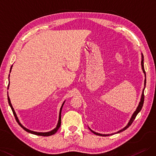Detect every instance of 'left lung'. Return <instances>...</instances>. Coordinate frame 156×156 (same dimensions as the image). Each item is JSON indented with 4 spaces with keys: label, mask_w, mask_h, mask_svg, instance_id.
<instances>
[{
    "label": "left lung",
    "mask_w": 156,
    "mask_h": 156,
    "mask_svg": "<svg viewBox=\"0 0 156 156\" xmlns=\"http://www.w3.org/2000/svg\"><path fill=\"white\" fill-rule=\"evenodd\" d=\"M143 61H144V56H143V54L141 53V67H142L143 71V73H144V76H146V73H145L144 68V62H143ZM145 86H146V78H145V80H144V89H143V93H142V95H141V98H140V100L139 104V105H138V106H137V108L136 110H135V112L133 113L131 119H130V120H129V122H128V124H127L126 126H125L123 129H120V130H119V131H118L117 132H116V133H120V132H121L124 131V130H125V129H126L129 126L132 124V122H133V120H135V117H136L137 115L140 112V110H141V109H142V108H143V104H144V89H145ZM88 128H89V129L90 130H91V131L93 133H94L95 135H100V136H108V135H109V134H101V133H97V132H95L93 131L92 129H90V128H89V127H88ZM114 133H112L111 135H113V134H114Z\"/></svg>",
    "instance_id": "1"
}]
</instances>
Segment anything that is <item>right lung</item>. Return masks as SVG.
<instances>
[{"label": "right lung", "instance_id": "obj_1", "mask_svg": "<svg viewBox=\"0 0 156 156\" xmlns=\"http://www.w3.org/2000/svg\"><path fill=\"white\" fill-rule=\"evenodd\" d=\"M12 66H13V65H12L11 69H10V71H9V73L11 72V70H12ZM9 83H8V88H9ZM8 103H9V106H10V108H11V109H12V110L13 115H14L15 118H16V120H17V122H18V124H19L20 126H21V128H23L25 130V131L28 132V133H32V134H34V135H41V136H50V135H53V134H54V133H56L57 132L58 130V129L59 128L60 126H61V113H62V108H63V104H64V103H65V101L63 103L61 108H60L59 115V119H58V124H57V126H56V128H54V129L51 130V131L48 132H37L32 131V130H30V129H27V128H25L24 126H23L21 124V122H19V120L18 119V117H17V115H16V112H15V110H14V109H13V106H12V104H11L10 99H9V96H8Z\"/></svg>", "mask_w": 156, "mask_h": 156}]
</instances>
